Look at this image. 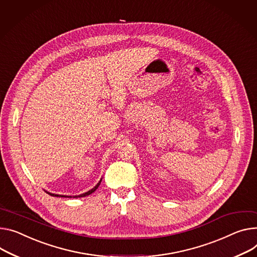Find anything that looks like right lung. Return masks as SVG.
Masks as SVG:
<instances>
[{
  "mask_svg": "<svg viewBox=\"0 0 257 257\" xmlns=\"http://www.w3.org/2000/svg\"><path fill=\"white\" fill-rule=\"evenodd\" d=\"M101 181H102V179L100 180V182H98L92 189H90V190H88L87 192H85V193H82V194H80V195H75V196H73V197H82V196H86V195H89V194H91L92 192H94L96 189H97V187L100 186V184H101ZM48 194H50V195H52V196H65V197H68L67 195H60V194H54V193H50V192H48V191H46ZM69 197H72V196H69Z\"/></svg>",
  "mask_w": 257,
  "mask_h": 257,
  "instance_id": "obj_1",
  "label": "right lung"
}]
</instances>
